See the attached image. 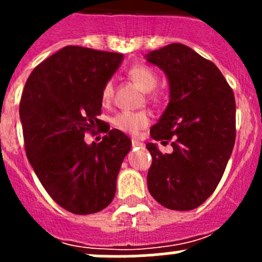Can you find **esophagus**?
I'll return each instance as SVG.
<instances>
[{
  "instance_id": "obj_1",
  "label": "esophagus",
  "mask_w": 262,
  "mask_h": 262,
  "mask_svg": "<svg viewBox=\"0 0 262 262\" xmlns=\"http://www.w3.org/2000/svg\"><path fill=\"white\" fill-rule=\"evenodd\" d=\"M132 146H133V147H141V146H143V143H142L141 141H138V139L132 138Z\"/></svg>"
}]
</instances>
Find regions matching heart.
<instances>
[{
    "instance_id": "obj_1",
    "label": "heart",
    "mask_w": 262,
    "mask_h": 262,
    "mask_svg": "<svg viewBox=\"0 0 262 262\" xmlns=\"http://www.w3.org/2000/svg\"><path fill=\"white\" fill-rule=\"evenodd\" d=\"M128 77L130 78L143 92H152L157 87L158 78L152 68L144 64H134L129 68ZM114 95L113 82L107 81L101 90V100L104 104H109ZM149 121L146 112H120L113 116L112 123L119 130L128 134H137Z\"/></svg>"
}]
</instances>
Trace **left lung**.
I'll return each mask as SVG.
<instances>
[{
  "label": "left lung",
  "mask_w": 262,
  "mask_h": 262,
  "mask_svg": "<svg viewBox=\"0 0 262 262\" xmlns=\"http://www.w3.org/2000/svg\"><path fill=\"white\" fill-rule=\"evenodd\" d=\"M146 58L170 84V102L150 137L162 144L172 139L171 153L163 155L156 143L146 146L152 156L148 190L167 209H195L213 194L232 155L233 91L213 62L184 44H168Z\"/></svg>",
  "instance_id": "1"
}]
</instances>
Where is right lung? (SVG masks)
<instances>
[{"label":"right lung","instance_id":"add662e5","mask_svg":"<svg viewBox=\"0 0 262 262\" xmlns=\"http://www.w3.org/2000/svg\"><path fill=\"white\" fill-rule=\"evenodd\" d=\"M124 55L68 46L36 66L20 101L26 156L53 200L73 214H92L114 199L116 178L132 142L113 129L87 144L104 121L101 90ZM101 129V128H100ZM102 132V130H101Z\"/></svg>","mask_w":262,"mask_h":262}]
</instances>
